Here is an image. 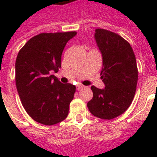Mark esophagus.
Returning a JSON list of instances; mask_svg holds the SVG:
<instances>
[{
    "label": "esophagus",
    "mask_w": 157,
    "mask_h": 157,
    "mask_svg": "<svg viewBox=\"0 0 157 157\" xmlns=\"http://www.w3.org/2000/svg\"><path fill=\"white\" fill-rule=\"evenodd\" d=\"M84 88H85V86H81V85H79V86H76V90H82V89Z\"/></svg>",
    "instance_id": "1"
}]
</instances>
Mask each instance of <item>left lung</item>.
Here are the masks:
<instances>
[{
    "label": "left lung",
    "mask_w": 157,
    "mask_h": 157,
    "mask_svg": "<svg viewBox=\"0 0 157 157\" xmlns=\"http://www.w3.org/2000/svg\"><path fill=\"white\" fill-rule=\"evenodd\" d=\"M94 37L103 56L100 75L105 89L91 86L93 98L87 107L94 117L114 119L123 114L134 99L139 76L136 59L129 43L117 33L98 28Z\"/></svg>",
    "instance_id": "8db88e82"
}]
</instances>
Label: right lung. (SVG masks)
I'll list each match as a JSON object with an SVG mask.
<instances>
[{
    "label": "right lung",
    "mask_w": 157,
    "mask_h": 157,
    "mask_svg": "<svg viewBox=\"0 0 157 157\" xmlns=\"http://www.w3.org/2000/svg\"><path fill=\"white\" fill-rule=\"evenodd\" d=\"M76 32L40 33L19 50L15 82L24 109L35 121L53 125L65 120L76 86L63 84L51 71L61 67L62 53Z\"/></svg>",
    "instance_id": "add662e5"
}]
</instances>
